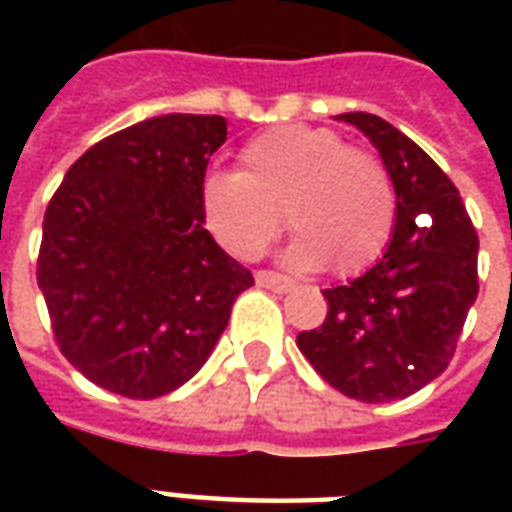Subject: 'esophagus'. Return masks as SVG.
<instances>
[{"mask_svg": "<svg viewBox=\"0 0 512 512\" xmlns=\"http://www.w3.org/2000/svg\"><path fill=\"white\" fill-rule=\"evenodd\" d=\"M255 282L260 285V288L274 290V293H285V290H290L293 285H296L293 279L282 277V274H277V271H257Z\"/></svg>", "mask_w": 512, "mask_h": 512, "instance_id": "obj_1", "label": "esophagus"}]
</instances>
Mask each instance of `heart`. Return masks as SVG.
I'll return each mask as SVG.
<instances>
[{
    "label": "heart",
    "mask_w": 512,
    "mask_h": 512,
    "mask_svg": "<svg viewBox=\"0 0 512 512\" xmlns=\"http://www.w3.org/2000/svg\"><path fill=\"white\" fill-rule=\"evenodd\" d=\"M241 172H208L202 219L235 257H252L285 224L290 257L351 277L373 266L395 233L397 197L384 161L318 126H279L241 147Z\"/></svg>",
    "instance_id": "1"
}]
</instances>
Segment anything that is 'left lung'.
Segmentation results:
<instances>
[{"instance_id":"left-lung-1","label":"left lung","mask_w":512,"mask_h":512,"mask_svg":"<svg viewBox=\"0 0 512 512\" xmlns=\"http://www.w3.org/2000/svg\"><path fill=\"white\" fill-rule=\"evenodd\" d=\"M376 145L397 197L395 233L362 277L323 290L329 312L296 337L323 381L362 400L414 395L450 365L477 299V230L433 158L386 120L345 112Z\"/></svg>"}]
</instances>
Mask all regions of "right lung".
<instances>
[{
  "instance_id": "obj_1",
  "label": "right lung",
  "mask_w": 512,
  "mask_h": 512,
  "mask_svg": "<svg viewBox=\"0 0 512 512\" xmlns=\"http://www.w3.org/2000/svg\"><path fill=\"white\" fill-rule=\"evenodd\" d=\"M219 115H161L106 136L54 191L38 285L84 378L131 400L186 384L255 279L205 230L200 186Z\"/></svg>"
}]
</instances>
